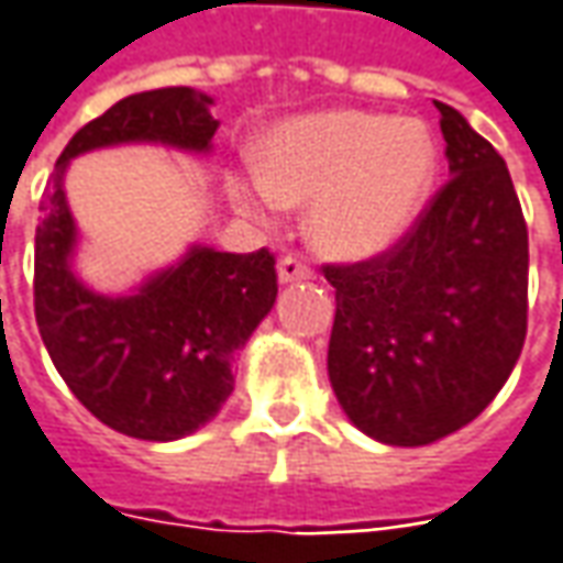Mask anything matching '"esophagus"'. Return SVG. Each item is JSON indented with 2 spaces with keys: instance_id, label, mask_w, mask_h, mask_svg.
<instances>
[{
  "instance_id": "34e87169",
  "label": "esophagus",
  "mask_w": 563,
  "mask_h": 563,
  "mask_svg": "<svg viewBox=\"0 0 563 563\" xmlns=\"http://www.w3.org/2000/svg\"><path fill=\"white\" fill-rule=\"evenodd\" d=\"M313 271L305 262H298L292 255H286L277 262V280L280 283H301V280H311Z\"/></svg>"
}]
</instances>
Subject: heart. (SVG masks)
Segmentation results:
<instances>
[{
  "mask_svg": "<svg viewBox=\"0 0 563 563\" xmlns=\"http://www.w3.org/2000/svg\"><path fill=\"white\" fill-rule=\"evenodd\" d=\"M255 159L258 172L228 178L231 200L255 221L311 202L313 250L339 262L391 252L412 231L438 175V147L422 122L363 110L277 122Z\"/></svg>",
  "mask_w": 563,
  "mask_h": 563,
  "instance_id": "b5f03b06",
  "label": "heart"
}]
</instances>
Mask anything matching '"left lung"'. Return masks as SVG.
<instances>
[{"mask_svg": "<svg viewBox=\"0 0 563 563\" xmlns=\"http://www.w3.org/2000/svg\"><path fill=\"white\" fill-rule=\"evenodd\" d=\"M450 181L391 252L323 267L332 391L366 438L428 446L490 407L527 335V224L506 159L450 104Z\"/></svg>", "mask_w": 563, "mask_h": 563, "instance_id": "8db88e82", "label": "left lung"}]
</instances>
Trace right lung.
Returning <instances> with one entry per match:
<instances>
[{"label":"right lung","mask_w":563,"mask_h":563,"mask_svg":"<svg viewBox=\"0 0 563 563\" xmlns=\"http://www.w3.org/2000/svg\"><path fill=\"white\" fill-rule=\"evenodd\" d=\"M212 98L187 86L129 95L82 125L42 194L36 228V323L48 357L86 410L137 441H178L209 426L233 391V357L277 301L274 255L190 243L129 292L76 274L79 228L64 178L70 159L120 144L212 153Z\"/></svg>","instance_id":"right-lung-1"}]
</instances>
